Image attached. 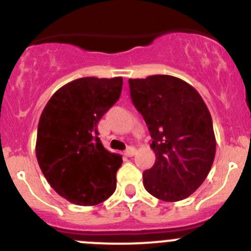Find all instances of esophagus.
<instances>
[{"mask_svg":"<svg viewBox=\"0 0 251 251\" xmlns=\"http://www.w3.org/2000/svg\"><path fill=\"white\" fill-rule=\"evenodd\" d=\"M136 153V150L133 147H128L127 150L125 151V155H127V157H133Z\"/></svg>","mask_w":251,"mask_h":251,"instance_id":"obj_1","label":"esophagus"}]
</instances>
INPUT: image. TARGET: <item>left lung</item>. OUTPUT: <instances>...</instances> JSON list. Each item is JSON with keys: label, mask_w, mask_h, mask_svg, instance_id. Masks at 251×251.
I'll list each match as a JSON object with an SVG mask.
<instances>
[{"label": "left lung", "mask_w": 251, "mask_h": 251, "mask_svg": "<svg viewBox=\"0 0 251 251\" xmlns=\"http://www.w3.org/2000/svg\"><path fill=\"white\" fill-rule=\"evenodd\" d=\"M135 108L152 137L155 162L143 173L145 189L167 202L184 200L200 187L216 154L211 114L193 86L168 75L128 79Z\"/></svg>", "instance_id": "obj_1"}]
</instances>
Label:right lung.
Listing matches in <instances>:
<instances>
[{"instance_id":"add662e5","label":"right lung","mask_w":251,"mask_h":251,"mask_svg":"<svg viewBox=\"0 0 251 251\" xmlns=\"http://www.w3.org/2000/svg\"><path fill=\"white\" fill-rule=\"evenodd\" d=\"M121 89V77L75 79L56 91L41 113L39 167L53 190L75 205H98L115 191L123 158L104 148L98 123Z\"/></svg>"}]
</instances>
